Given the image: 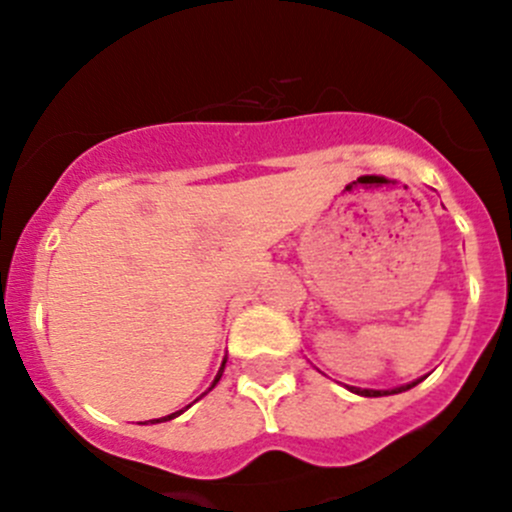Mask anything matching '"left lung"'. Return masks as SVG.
<instances>
[{
  "instance_id": "left-lung-1",
  "label": "left lung",
  "mask_w": 512,
  "mask_h": 512,
  "mask_svg": "<svg viewBox=\"0 0 512 512\" xmlns=\"http://www.w3.org/2000/svg\"><path fill=\"white\" fill-rule=\"evenodd\" d=\"M417 383H422V378L414 380V383H407V385H400V387H392V390H365V387H348V390L355 392V395H363V397H383V395H397V392H405L414 387Z\"/></svg>"
}]
</instances>
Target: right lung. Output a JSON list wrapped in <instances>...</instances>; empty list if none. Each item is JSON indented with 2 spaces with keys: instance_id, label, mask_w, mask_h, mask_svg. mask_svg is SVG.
Wrapping results in <instances>:
<instances>
[{
  "instance_id": "right-lung-1",
  "label": "right lung",
  "mask_w": 512,
  "mask_h": 512,
  "mask_svg": "<svg viewBox=\"0 0 512 512\" xmlns=\"http://www.w3.org/2000/svg\"><path fill=\"white\" fill-rule=\"evenodd\" d=\"M225 363H228V358H223V365H220L218 375H215L213 385H211V387H208V390H213V387H215V385H218L220 375H223V370H225ZM208 390H206V392H208ZM206 392H203V395H206ZM203 395H201V397H203ZM188 407H191V405H188ZM188 407H184V410H179V412H171V414H166V417H159V419H149V422H152V424H159V422H169V419H174V417H179V414H184V412L188 410Z\"/></svg>"
}]
</instances>
